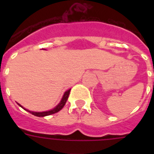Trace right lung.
I'll return each instance as SVG.
<instances>
[{
	"label": "right lung",
	"mask_w": 154,
	"mask_h": 154,
	"mask_svg": "<svg viewBox=\"0 0 154 154\" xmlns=\"http://www.w3.org/2000/svg\"><path fill=\"white\" fill-rule=\"evenodd\" d=\"M70 90H71V89H69V90H67L66 92H65V93H64L63 97H62V100H61L60 103L58 104V106H55L54 109H52L48 110V111H45V112H32V111H30V110H28V109H24V107L21 106V105L18 104V103H17V104H18V106H20L21 108H23L24 110H26V111L29 112L30 113H31L32 115L36 116H38V117H43V116H49V115H51V114L56 113V112H58V111H60V110L64 107V106L65 105V103H66V101H67L68 98H69V93H70Z\"/></svg>",
	"instance_id": "right-lung-1"
}]
</instances>
